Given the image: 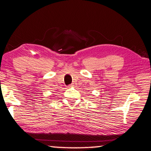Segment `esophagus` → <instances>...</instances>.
<instances>
[{"label":"esophagus","instance_id":"1","mask_svg":"<svg viewBox=\"0 0 151 151\" xmlns=\"http://www.w3.org/2000/svg\"><path fill=\"white\" fill-rule=\"evenodd\" d=\"M74 85V83H72V84H70V87H72V86Z\"/></svg>","mask_w":151,"mask_h":151}]
</instances>
